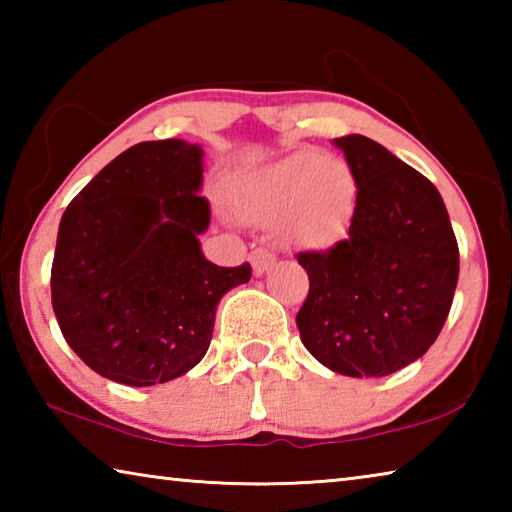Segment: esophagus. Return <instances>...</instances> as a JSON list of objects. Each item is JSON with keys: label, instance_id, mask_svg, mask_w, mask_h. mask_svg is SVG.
Listing matches in <instances>:
<instances>
[{"label": "esophagus", "instance_id": "34e87169", "mask_svg": "<svg viewBox=\"0 0 512 512\" xmlns=\"http://www.w3.org/2000/svg\"><path fill=\"white\" fill-rule=\"evenodd\" d=\"M275 262H277V257L266 248H257L250 253V264H253L255 275H264L268 268L275 266Z\"/></svg>", "mask_w": 512, "mask_h": 512}]
</instances>
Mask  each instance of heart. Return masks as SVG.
<instances>
[{"mask_svg":"<svg viewBox=\"0 0 512 512\" xmlns=\"http://www.w3.org/2000/svg\"><path fill=\"white\" fill-rule=\"evenodd\" d=\"M357 176L343 160L298 151L250 171L235 187L241 219L280 223L284 237L307 248H327L345 237L357 210Z\"/></svg>","mask_w":512,"mask_h":512,"instance_id":"obj_1","label":"heart"}]
</instances>
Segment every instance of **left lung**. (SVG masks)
<instances>
[{"label":"left lung","instance_id":"left-lung-1","mask_svg":"<svg viewBox=\"0 0 512 512\" xmlns=\"http://www.w3.org/2000/svg\"><path fill=\"white\" fill-rule=\"evenodd\" d=\"M357 176L348 237L298 253L309 293L296 323L311 357L348 377H386L427 352L452 309L458 244L443 196L363 135L336 137Z\"/></svg>","mask_w":512,"mask_h":512}]
</instances>
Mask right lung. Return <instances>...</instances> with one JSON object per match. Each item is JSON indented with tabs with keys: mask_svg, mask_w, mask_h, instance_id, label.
<instances>
[{
	"mask_svg": "<svg viewBox=\"0 0 512 512\" xmlns=\"http://www.w3.org/2000/svg\"><path fill=\"white\" fill-rule=\"evenodd\" d=\"M201 187V146L140 142L67 205L51 305L69 348L101 377L155 386L185 375L210 348L219 300L253 275L205 259Z\"/></svg>",
	"mask_w": 512,
	"mask_h": 512,
	"instance_id": "right-lung-1",
	"label": "right lung"
}]
</instances>
